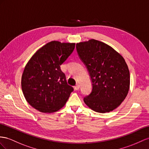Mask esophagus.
Wrapping results in <instances>:
<instances>
[{"label":"esophagus","mask_w":149,"mask_h":149,"mask_svg":"<svg viewBox=\"0 0 149 149\" xmlns=\"http://www.w3.org/2000/svg\"><path fill=\"white\" fill-rule=\"evenodd\" d=\"M74 89L75 91H78L80 89V86L79 84H77L74 86Z\"/></svg>","instance_id":"esophagus-1"}]
</instances>
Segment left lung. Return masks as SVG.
<instances>
[{
  "mask_svg": "<svg viewBox=\"0 0 149 149\" xmlns=\"http://www.w3.org/2000/svg\"><path fill=\"white\" fill-rule=\"evenodd\" d=\"M76 49L92 82V91L84 101L97 113L113 111L127 97L130 88V72L123 56L94 39L77 43Z\"/></svg>",
  "mask_w": 149,
  "mask_h": 149,
  "instance_id": "obj_1",
  "label": "left lung"
}]
</instances>
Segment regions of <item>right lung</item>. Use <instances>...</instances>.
Instances as JSON below:
<instances>
[{
    "mask_svg": "<svg viewBox=\"0 0 149 149\" xmlns=\"http://www.w3.org/2000/svg\"><path fill=\"white\" fill-rule=\"evenodd\" d=\"M75 43L53 41L33 55L21 79L22 93L32 107L42 113L58 111L74 88L67 84L60 65L75 48Z\"/></svg>",
    "mask_w": 149,
    "mask_h": 149,
    "instance_id": "right-lung-1",
    "label": "right lung"
}]
</instances>
